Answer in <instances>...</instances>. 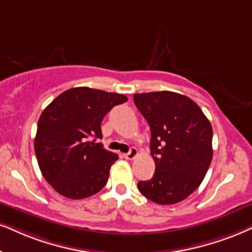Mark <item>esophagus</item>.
Listing matches in <instances>:
<instances>
[{"mask_svg":"<svg viewBox=\"0 0 252 252\" xmlns=\"http://www.w3.org/2000/svg\"><path fill=\"white\" fill-rule=\"evenodd\" d=\"M137 155H138V151H137L136 148H131L130 149V151L128 154L124 155V158L128 159V160H132V159H135L137 157Z\"/></svg>","mask_w":252,"mask_h":252,"instance_id":"34e87169","label":"esophagus"}]
</instances>
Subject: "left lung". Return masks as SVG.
I'll return each mask as SVG.
<instances>
[{
  "instance_id": "left-lung-1",
  "label": "left lung",
  "mask_w": 252,
  "mask_h": 252,
  "mask_svg": "<svg viewBox=\"0 0 252 252\" xmlns=\"http://www.w3.org/2000/svg\"><path fill=\"white\" fill-rule=\"evenodd\" d=\"M151 130L152 179L137 184L158 205H174L202 183L213 158V128L201 108L185 95L161 91L133 95Z\"/></svg>"
}]
</instances>
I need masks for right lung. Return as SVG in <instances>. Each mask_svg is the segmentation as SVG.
Wrapping results in <instances>:
<instances>
[{
	"label": "right lung",
	"instance_id": "1",
	"mask_svg": "<svg viewBox=\"0 0 252 252\" xmlns=\"http://www.w3.org/2000/svg\"><path fill=\"white\" fill-rule=\"evenodd\" d=\"M126 101L122 94L75 87L44 109L38 120L34 152L41 174L56 192L79 200L103 189L119 156L95 141L102 138L101 122L108 111Z\"/></svg>",
	"mask_w": 252,
	"mask_h": 252
}]
</instances>
